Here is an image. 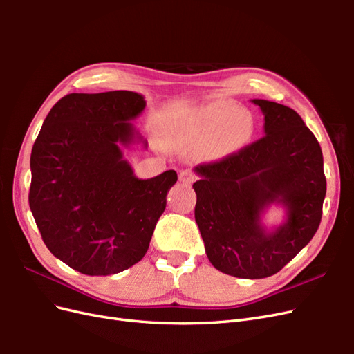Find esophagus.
<instances>
[{
    "instance_id": "esophagus-1",
    "label": "esophagus",
    "mask_w": 354,
    "mask_h": 354,
    "mask_svg": "<svg viewBox=\"0 0 354 354\" xmlns=\"http://www.w3.org/2000/svg\"><path fill=\"white\" fill-rule=\"evenodd\" d=\"M178 178H180V181L181 183H185V185H192L194 183V181L196 180V176L192 173L190 169H183V171H180V176H178Z\"/></svg>"
}]
</instances>
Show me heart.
I'll return each mask as SVG.
<instances>
[{"mask_svg":"<svg viewBox=\"0 0 354 354\" xmlns=\"http://www.w3.org/2000/svg\"><path fill=\"white\" fill-rule=\"evenodd\" d=\"M199 133L211 137V146L217 151H233L251 140L254 121L248 112L236 106L214 103L199 113Z\"/></svg>","mask_w":354,"mask_h":354,"instance_id":"heart-1","label":"heart"}]
</instances>
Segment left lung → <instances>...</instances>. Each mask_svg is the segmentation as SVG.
<instances>
[{
    "label": "left lung",
    "mask_w": 354,
    "mask_h": 354,
    "mask_svg": "<svg viewBox=\"0 0 354 354\" xmlns=\"http://www.w3.org/2000/svg\"><path fill=\"white\" fill-rule=\"evenodd\" d=\"M251 102L264 115V136L218 162L195 167V220L217 270L261 279L315 236L326 178L322 149L301 116L279 103ZM273 203L286 208V220L269 231L261 217Z\"/></svg>",
    "instance_id": "left-lung-1"
}]
</instances>
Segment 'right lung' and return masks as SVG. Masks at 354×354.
Returning a JSON list of instances; mask_svg holds the SVG:
<instances>
[{"instance_id": "1", "label": "right lung", "mask_w": 354, "mask_h": 354, "mask_svg": "<svg viewBox=\"0 0 354 354\" xmlns=\"http://www.w3.org/2000/svg\"><path fill=\"white\" fill-rule=\"evenodd\" d=\"M142 94L72 93L48 112L30 153L29 207L50 252L108 276L140 261L177 173L137 178L122 149L147 142L131 124Z\"/></svg>"}]
</instances>
